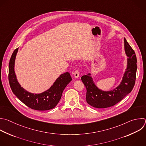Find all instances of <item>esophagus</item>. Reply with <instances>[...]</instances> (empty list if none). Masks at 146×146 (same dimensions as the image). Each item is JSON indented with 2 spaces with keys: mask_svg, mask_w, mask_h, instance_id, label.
Masks as SVG:
<instances>
[{
  "mask_svg": "<svg viewBox=\"0 0 146 146\" xmlns=\"http://www.w3.org/2000/svg\"><path fill=\"white\" fill-rule=\"evenodd\" d=\"M79 76H80V74H79V72L78 70H76L75 72H74V78H77L79 77Z\"/></svg>",
  "mask_w": 146,
  "mask_h": 146,
  "instance_id": "obj_1",
  "label": "esophagus"
}]
</instances>
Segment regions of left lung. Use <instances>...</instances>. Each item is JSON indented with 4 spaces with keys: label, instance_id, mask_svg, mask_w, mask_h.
<instances>
[{
    "label": "left lung",
    "instance_id": "obj_1",
    "mask_svg": "<svg viewBox=\"0 0 146 146\" xmlns=\"http://www.w3.org/2000/svg\"><path fill=\"white\" fill-rule=\"evenodd\" d=\"M124 50L127 58V68L118 86L110 91H103L95 85L90 73L81 77L86 89V100L91 106L97 108H106L115 106L130 93L135 83L137 59L132 48L124 38Z\"/></svg>",
    "mask_w": 146,
    "mask_h": 146
}]
</instances>
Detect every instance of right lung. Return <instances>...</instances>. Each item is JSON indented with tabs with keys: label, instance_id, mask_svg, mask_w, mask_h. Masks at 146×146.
<instances>
[{
	"label": "right lung",
	"instance_id": "add662e5",
	"mask_svg": "<svg viewBox=\"0 0 146 146\" xmlns=\"http://www.w3.org/2000/svg\"><path fill=\"white\" fill-rule=\"evenodd\" d=\"M18 50V48L14 51L9 62V80L13 93L31 109L47 111L54 108L59 103L64 89L72 80L70 74L68 72L61 74L49 89L41 93L29 92L21 87L15 73V60Z\"/></svg>",
	"mask_w": 146,
	"mask_h": 146
}]
</instances>
